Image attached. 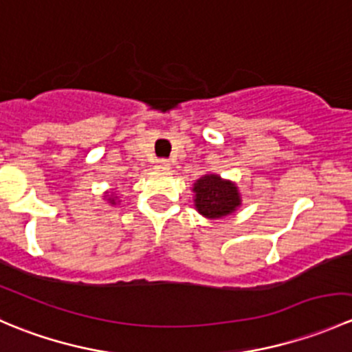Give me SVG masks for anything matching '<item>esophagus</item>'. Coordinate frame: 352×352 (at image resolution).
<instances>
[{
    "instance_id": "1",
    "label": "esophagus",
    "mask_w": 352,
    "mask_h": 352,
    "mask_svg": "<svg viewBox=\"0 0 352 352\" xmlns=\"http://www.w3.org/2000/svg\"><path fill=\"white\" fill-rule=\"evenodd\" d=\"M155 170L156 172H166V170H170V162L168 160H156Z\"/></svg>"
}]
</instances>
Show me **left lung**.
<instances>
[{
  "label": "left lung",
  "mask_w": 352,
  "mask_h": 352,
  "mask_svg": "<svg viewBox=\"0 0 352 352\" xmlns=\"http://www.w3.org/2000/svg\"><path fill=\"white\" fill-rule=\"evenodd\" d=\"M194 208L208 219H221L242 206V192L233 180L218 173H206L192 186Z\"/></svg>",
  "instance_id": "left-lung-1"
}]
</instances>
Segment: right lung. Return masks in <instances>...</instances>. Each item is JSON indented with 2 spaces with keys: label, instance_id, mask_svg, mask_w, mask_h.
Here are the masks:
<instances>
[{
  "label": "right lung",
  "instance_id": "add662e5",
  "mask_svg": "<svg viewBox=\"0 0 352 352\" xmlns=\"http://www.w3.org/2000/svg\"><path fill=\"white\" fill-rule=\"evenodd\" d=\"M104 199L109 202L110 206H116L117 202H119V197H117V190H116V189L105 190V192H104Z\"/></svg>",
  "mask_w": 352,
  "mask_h": 352
}]
</instances>
